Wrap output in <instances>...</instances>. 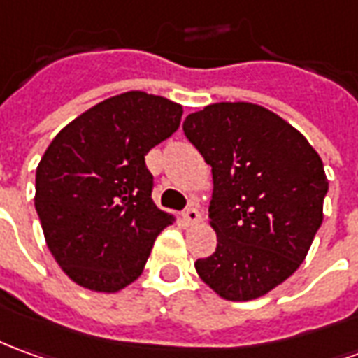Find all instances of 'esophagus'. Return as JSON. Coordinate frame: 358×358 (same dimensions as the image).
Wrapping results in <instances>:
<instances>
[{"mask_svg":"<svg viewBox=\"0 0 358 358\" xmlns=\"http://www.w3.org/2000/svg\"><path fill=\"white\" fill-rule=\"evenodd\" d=\"M184 221H186L187 224H197V222L201 221V211L197 209L196 205L187 207L186 213H184Z\"/></svg>","mask_w":358,"mask_h":358,"instance_id":"esophagus-1","label":"esophagus"}]
</instances>
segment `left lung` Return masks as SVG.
Returning a JSON list of instances; mask_svg holds the SVG:
<instances>
[{
	"mask_svg": "<svg viewBox=\"0 0 358 358\" xmlns=\"http://www.w3.org/2000/svg\"><path fill=\"white\" fill-rule=\"evenodd\" d=\"M213 172L217 248L197 275L227 301H252L289 279L322 224L327 178L306 137L250 102H217L184 120Z\"/></svg>",
	"mask_w": 358,
	"mask_h": 358,
	"instance_id": "obj_1",
	"label": "left lung"
}]
</instances>
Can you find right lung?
I'll return each instance as SVG.
<instances>
[{
  "label": "right lung",
  "mask_w": 358,
  "mask_h": 358,
  "mask_svg": "<svg viewBox=\"0 0 358 358\" xmlns=\"http://www.w3.org/2000/svg\"><path fill=\"white\" fill-rule=\"evenodd\" d=\"M182 106L129 91L99 102L57 134L36 169L34 207L69 279L116 292L143 271L172 217L153 203L145 155L180 126Z\"/></svg>",
  "instance_id": "1"
}]
</instances>
